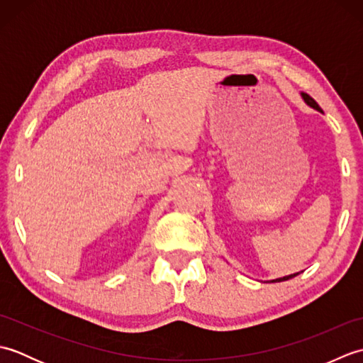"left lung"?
Wrapping results in <instances>:
<instances>
[{
  "instance_id": "8db88e82",
  "label": "left lung",
  "mask_w": 363,
  "mask_h": 363,
  "mask_svg": "<svg viewBox=\"0 0 363 363\" xmlns=\"http://www.w3.org/2000/svg\"><path fill=\"white\" fill-rule=\"evenodd\" d=\"M303 98H304V101L309 104L311 107H313V109H317V111H320V112H323L321 109H320V106L317 104V101H315V99L312 98V96H309L307 94H303ZM299 273H295V274H290V276H284V277H279V279H274V281H272V282H281V281H289V279H291V277H295V276H298Z\"/></svg>"
}]
</instances>
